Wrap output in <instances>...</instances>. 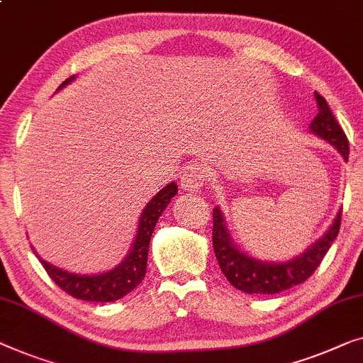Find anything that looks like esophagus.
Masks as SVG:
<instances>
[{
    "mask_svg": "<svg viewBox=\"0 0 363 363\" xmlns=\"http://www.w3.org/2000/svg\"><path fill=\"white\" fill-rule=\"evenodd\" d=\"M209 177V167L206 164H193L183 172L182 175V188L185 191H199L206 185Z\"/></svg>",
    "mask_w": 363,
    "mask_h": 363,
    "instance_id": "esophagus-1",
    "label": "esophagus"
}]
</instances>
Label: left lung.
Here are the masks:
<instances>
[{
  "label": "left lung",
  "mask_w": 363,
  "mask_h": 363,
  "mask_svg": "<svg viewBox=\"0 0 363 363\" xmlns=\"http://www.w3.org/2000/svg\"><path fill=\"white\" fill-rule=\"evenodd\" d=\"M314 96L318 101V114L309 124V130L334 145L342 155V159L347 162L349 140L345 138L342 128L335 121L329 104L325 103L321 94L314 93ZM340 218H342V209L337 213L328 233L313 245H309L303 254L286 262H264L244 254L233 242L229 230L225 228L224 214L216 206L213 209V247L220 272L234 288L250 293V295H275V293L296 286L299 283L306 281L323 262L330 244L337 238Z\"/></svg>",
  "instance_id": "obj_1"
}]
</instances>
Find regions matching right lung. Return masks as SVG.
<instances>
[{"label": "right lung", "instance_id": "add662e5", "mask_svg": "<svg viewBox=\"0 0 363 363\" xmlns=\"http://www.w3.org/2000/svg\"><path fill=\"white\" fill-rule=\"evenodd\" d=\"M73 80H75V77L67 78L59 86V90ZM177 193V183L172 182L147 203L143 214H140L138 234H135L134 244L130 247L128 257L113 270L98 273V275H77V273H70L59 269V267H54L49 262L42 260L35 252L34 254L39 257L42 267L55 281V285L60 286L70 296L94 303L116 301V299H121L133 291L144 280L152 233H154L157 220L162 216L167 204L170 203V199Z\"/></svg>", "mask_w": 363, "mask_h": 363}]
</instances>
